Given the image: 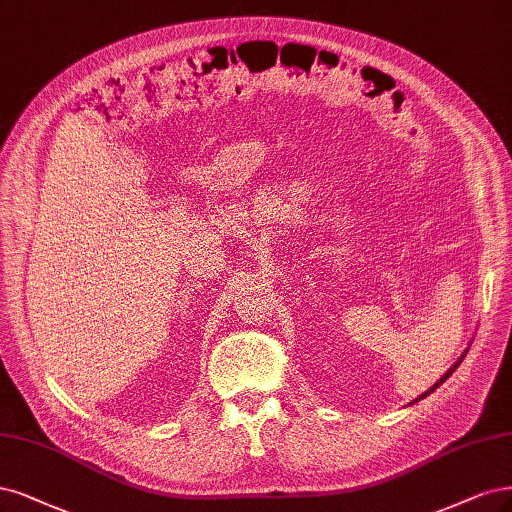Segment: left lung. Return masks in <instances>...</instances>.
I'll list each match as a JSON object with an SVG mask.
<instances>
[{
	"mask_svg": "<svg viewBox=\"0 0 512 512\" xmlns=\"http://www.w3.org/2000/svg\"><path fill=\"white\" fill-rule=\"evenodd\" d=\"M462 360H464V356H462V358H460V360H457V362H455V364H453V366H451V368H449V370H447V373H445V375H443V377H440V379H438V383H434V385H432V387H430V390H428V392H424V394H421V396H419V398H417V400H421V398H426V396H428V394H432V392H434V390H436V387H438V385H440V383H445V381H447V379H449V377H451V375H453V370H455V368H457V366H460V362H462ZM417 400H415V402H417Z\"/></svg>",
	"mask_w": 512,
	"mask_h": 512,
	"instance_id": "obj_1",
	"label": "left lung"
}]
</instances>
